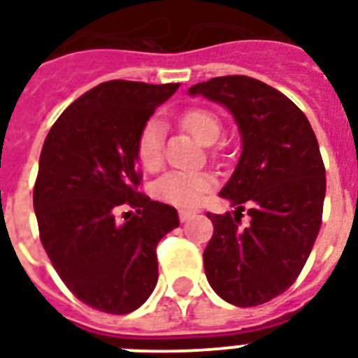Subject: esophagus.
Here are the masks:
<instances>
[{
    "label": "esophagus",
    "instance_id": "1",
    "mask_svg": "<svg viewBox=\"0 0 358 358\" xmlns=\"http://www.w3.org/2000/svg\"><path fill=\"white\" fill-rule=\"evenodd\" d=\"M194 215H196V210H188V209L179 210V218H181V222H187V220H190Z\"/></svg>",
    "mask_w": 358,
    "mask_h": 358
}]
</instances>
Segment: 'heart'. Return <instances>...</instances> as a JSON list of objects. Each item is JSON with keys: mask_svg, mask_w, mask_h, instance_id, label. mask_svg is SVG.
Returning <instances> with one entry per match:
<instances>
[{"mask_svg": "<svg viewBox=\"0 0 358 358\" xmlns=\"http://www.w3.org/2000/svg\"><path fill=\"white\" fill-rule=\"evenodd\" d=\"M181 127L190 132L203 145H213L220 138L222 124L220 119L209 110L192 108L179 115ZM162 141L164 124L157 117L149 119L138 136L136 155L145 170H157L162 162ZM215 179L201 171H170L155 182L153 192L160 201L176 207H196L213 190Z\"/></svg>", "mask_w": 358, "mask_h": 358, "instance_id": "obj_1", "label": "heart"}]
</instances>
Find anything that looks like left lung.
<instances>
[{"label":"left lung","instance_id":"1","mask_svg":"<svg viewBox=\"0 0 358 358\" xmlns=\"http://www.w3.org/2000/svg\"><path fill=\"white\" fill-rule=\"evenodd\" d=\"M188 95L228 108L239 127V162L220 198L231 215H210L203 252L210 287L246 308L284 293L297 280L321 228L325 166L308 119L278 90L250 76H220ZM245 208L251 217L239 227Z\"/></svg>","mask_w":358,"mask_h":358}]
</instances>
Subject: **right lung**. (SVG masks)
<instances>
[{"label": "right lung", "mask_w": 358, "mask_h": 358, "mask_svg": "<svg viewBox=\"0 0 358 358\" xmlns=\"http://www.w3.org/2000/svg\"><path fill=\"white\" fill-rule=\"evenodd\" d=\"M179 84L104 82L61 113L44 140L33 207L50 262L91 308L130 314L159 280L157 245L177 210L138 192V136ZM121 204L129 211L115 218Z\"/></svg>", "instance_id": "add662e5"}]
</instances>
